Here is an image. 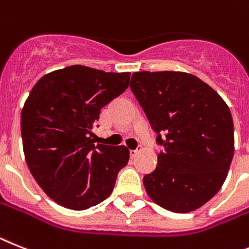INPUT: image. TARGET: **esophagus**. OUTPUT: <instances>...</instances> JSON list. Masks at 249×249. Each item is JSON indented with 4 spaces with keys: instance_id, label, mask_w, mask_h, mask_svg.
I'll return each mask as SVG.
<instances>
[{
    "instance_id": "34e87169",
    "label": "esophagus",
    "mask_w": 249,
    "mask_h": 249,
    "mask_svg": "<svg viewBox=\"0 0 249 249\" xmlns=\"http://www.w3.org/2000/svg\"><path fill=\"white\" fill-rule=\"evenodd\" d=\"M141 149H142V145H138L137 149H131V150H130V157H135V156H137V153H138V152H139V150H141Z\"/></svg>"
}]
</instances>
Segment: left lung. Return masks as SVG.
Segmentation results:
<instances>
[{"label": "left lung", "instance_id": "1", "mask_svg": "<svg viewBox=\"0 0 249 249\" xmlns=\"http://www.w3.org/2000/svg\"><path fill=\"white\" fill-rule=\"evenodd\" d=\"M130 89L163 145L157 168L143 177L148 196L173 213L201 208L220 190L233 160L231 110L190 73L135 72Z\"/></svg>", "mask_w": 249, "mask_h": 249}]
</instances>
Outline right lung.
Returning a JSON list of instances; mask_svg holds the SVG:
<instances>
[{
  "instance_id": "add662e5",
  "label": "right lung",
  "mask_w": 249,
  "mask_h": 249,
  "mask_svg": "<svg viewBox=\"0 0 249 249\" xmlns=\"http://www.w3.org/2000/svg\"><path fill=\"white\" fill-rule=\"evenodd\" d=\"M130 73L70 66L41 77L21 112L25 160L50 199L85 210L107 199L129 149L95 144L101 108L128 89Z\"/></svg>"
}]
</instances>
